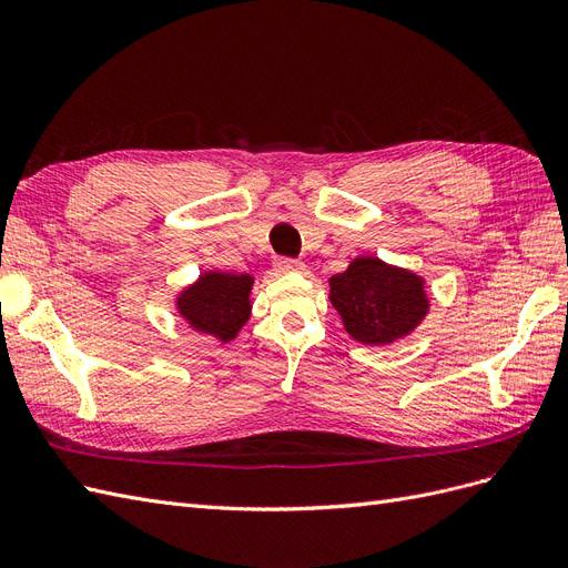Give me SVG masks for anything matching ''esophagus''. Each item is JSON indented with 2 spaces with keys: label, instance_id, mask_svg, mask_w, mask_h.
I'll list each match as a JSON object with an SVG mask.
<instances>
[{
  "label": "esophagus",
  "instance_id": "obj_1",
  "mask_svg": "<svg viewBox=\"0 0 568 568\" xmlns=\"http://www.w3.org/2000/svg\"><path fill=\"white\" fill-rule=\"evenodd\" d=\"M274 267H277V272L286 274V272H303L305 265L301 261H296V257H280L277 263H274Z\"/></svg>",
  "mask_w": 568,
  "mask_h": 568
}]
</instances>
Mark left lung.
Instances as JSON below:
<instances>
[{
  "label": "left lung",
  "mask_w": 568,
  "mask_h": 568,
  "mask_svg": "<svg viewBox=\"0 0 568 568\" xmlns=\"http://www.w3.org/2000/svg\"><path fill=\"white\" fill-rule=\"evenodd\" d=\"M329 301L346 332L369 346H384L415 329L426 315L424 282L407 270L390 267L379 257H357L329 280Z\"/></svg>",
  "instance_id": "8db88e82"
}]
</instances>
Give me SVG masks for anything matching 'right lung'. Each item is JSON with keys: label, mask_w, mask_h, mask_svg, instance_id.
<instances>
[{"label": "right lung", "mask_w": 568, "mask_h": 568, "mask_svg": "<svg viewBox=\"0 0 568 568\" xmlns=\"http://www.w3.org/2000/svg\"><path fill=\"white\" fill-rule=\"evenodd\" d=\"M253 280L248 274L211 272L189 286L178 301L180 313L194 329L232 341L248 320V291Z\"/></svg>", "instance_id": "add662e5"}]
</instances>
